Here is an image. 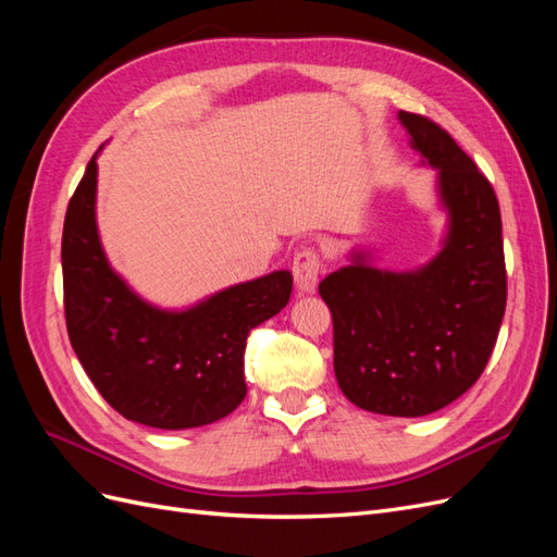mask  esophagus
<instances>
[{
  "instance_id": "34e87169",
  "label": "esophagus",
  "mask_w": 557,
  "mask_h": 557,
  "mask_svg": "<svg viewBox=\"0 0 557 557\" xmlns=\"http://www.w3.org/2000/svg\"><path fill=\"white\" fill-rule=\"evenodd\" d=\"M320 274V258L313 248L299 250L293 260V276L299 293H313Z\"/></svg>"
}]
</instances>
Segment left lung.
<instances>
[{"instance_id": "8db88e82", "label": "left lung", "mask_w": 557, "mask_h": 557, "mask_svg": "<svg viewBox=\"0 0 557 557\" xmlns=\"http://www.w3.org/2000/svg\"><path fill=\"white\" fill-rule=\"evenodd\" d=\"M397 117L420 164L436 172L442 250L411 272H387L356 248L318 293L332 313L342 393L364 411L418 418L479 381L507 309V269L491 181L446 129L407 111Z\"/></svg>"}]
</instances>
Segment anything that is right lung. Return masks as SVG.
<instances>
[{"label":"right lung","mask_w":557,"mask_h":557,"mask_svg":"<svg viewBox=\"0 0 557 557\" xmlns=\"http://www.w3.org/2000/svg\"><path fill=\"white\" fill-rule=\"evenodd\" d=\"M102 150V148H99ZM66 207L64 315L74 352L111 407L134 423L190 430L246 397L248 332L288 305L293 274L272 272L197 301L160 309L113 272L97 230V156Z\"/></svg>","instance_id":"add662e5"}]
</instances>
